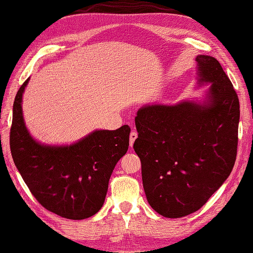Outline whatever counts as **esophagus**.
I'll list each match as a JSON object with an SVG mask.
<instances>
[{"label": "esophagus", "mask_w": 253, "mask_h": 253, "mask_svg": "<svg viewBox=\"0 0 253 253\" xmlns=\"http://www.w3.org/2000/svg\"><path fill=\"white\" fill-rule=\"evenodd\" d=\"M137 138V133L135 130H131L130 131V135H129V145L133 146L135 139Z\"/></svg>", "instance_id": "1"}]
</instances>
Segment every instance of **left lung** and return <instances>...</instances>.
<instances>
[{
	"label": "left lung",
	"instance_id": "obj_1",
	"mask_svg": "<svg viewBox=\"0 0 253 253\" xmlns=\"http://www.w3.org/2000/svg\"><path fill=\"white\" fill-rule=\"evenodd\" d=\"M197 61L199 81L211 83L205 104L146 105L135 117L133 148L146 199L167 218L185 217L206 205L236 160L239 96L216 59L198 55Z\"/></svg>",
	"mask_w": 253,
	"mask_h": 253
}]
</instances>
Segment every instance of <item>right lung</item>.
I'll list each match as a JSON object with an SVG mask.
<instances>
[{"label":"right lung","instance_id":"right-lung-1","mask_svg":"<svg viewBox=\"0 0 253 253\" xmlns=\"http://www.w3.org/2000/svg\"><path fill=\"white\" fill-rule=\"evenodd\" d=\"M19 88L13 103L10 150L29 191L45 209L67 219L92 217L102 208L116 164L127 152L129 126L96 130L70 146L41 145L30 137Z\"/></svg>","mask_w":253,"mask_h":253}]
</instances>
